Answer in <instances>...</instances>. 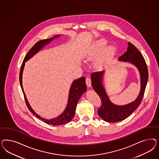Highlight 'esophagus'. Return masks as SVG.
<instances>
[{"label":"esophagus","instance_id":"esophagus-1","mask_svg":"<svg viewBox=\"0 0 159 159\" xmlns=\"http://www.w3.org/2000/svg\"><path fill=\"white\" fill-rule=\"evenodd\" d=\"M86 83L87 87H90L92 86V81H91V79L90 77H87L86 79Z\"/></svg>","mask_w":159,"mask_h":159}]
</instances>
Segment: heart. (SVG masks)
I'll use <instances>...</instances> for the list:
<instances>
[{"label": "heart", "instance_id": "obj_1", "mask_svg": "<svg viewBox=\"0 0 159 159\" xmlns=\"http://www.w3.org/2000/svg\"><path fill=\"white\" fill-rule=\"evenodd\" d=\"M108 43V41L104 39H98L92 43L87 48L84 55L83 58L84 61L89 62L96 59L104 51L105 58H109L113 57L116 54V49L113 45L107 48Z\"/></svg>", "mask_w": 159, "mask_h": 159}]
</instances>
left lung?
<instances>
[{"instance_id": "obj_1", "label": "left lung", "mask_w": 159, "mask_h": 159, "mask_svg": "<svg viewBox=\"0 0 159 159\" xmlns=\"http://www.w3.org/2000/svg\"><path fill=\"white\" fill-rule=\"evenodd\" d=\"M118 61L130 63L137 67L140 73V90L138 96L133 102L124 106L116 105L110 100L102 84L105 71L93 73L91 75L92 86L101 98V106L98 110V114L108 122L124 120L135 111L142 100L148 80V70L144 58L132 43H128L127 51L118 58Z\"/></svg>"}]
</instances>
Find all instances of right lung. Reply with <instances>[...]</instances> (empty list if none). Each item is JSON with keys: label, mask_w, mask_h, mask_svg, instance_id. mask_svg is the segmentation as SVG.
<instances>
[{"label": "right lung", "mask_w": 159, "mask_h": 159, "mask_svg": "<svg viewBox=\"0 0 159 159\" xmlns=\"http://www.w3.org/2000/svg\"><path fill=\"white\" fill-rule=\"evenodd\" d=\"M61 36V35H57L54 36L52 38L49 39H46L41 40L39 42H37L33 46V47L31 48L29 52L27 53L23 63L21 66V69L20 72V83L21 88L22 89V91L24 94L25 101L26 102L27 106L29 108V110L31 111L34 116H36L39 120L43 121L45 123L48 124L49 125H61L67 124L72 120L73 118L74 117L75 114V110L77 106L78 101L80 98V97L84 93L86 92L87 86L86 84V78L84 77H80L79 79H77L76 80H74L72 82V84H71V86L69 90V97H68V100H67V106L65 108V110L62 113L58 116L57 117L51 119V120H47L45 118H43L41 117L40 116L38 115L35 111L32 109L31 106L29 104V101L27 99L26 96L24 92V89L23 87V84H22V76H23V72L24 70L25 63L29 61L30 58H32L34 55H35L37 53H38L39 51L43 49V48L48 43H50L53 39H55L58 38Z\"/></svg>", "instance_id": "right-lung-1"}]
</instances>
